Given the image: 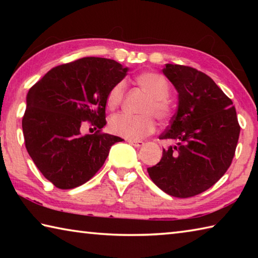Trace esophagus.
I'll return each instance as SVG.
<instances>
[{
	"instance_id": "34e87169",
	"label": "esophagus",
	"mask_w": 258,
	"mask_h": 258,
	"mask_svg": "<svg viewBox=\"0 0 258 258\" xmlns=\"http://www.w3.org/2000/svg\"><path fill=\"white\" fill-rule=\"evenodd\" d=\"M128 143L130 145L134 146L135 148H141L145 146V142L143 141H137V140H128Z\"/></svg>"
}]
</instances>
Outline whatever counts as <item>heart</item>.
I'll use <instances>...</instances> for the list:
<instances>
[{
    "label": "heart",
    "instance_id": "obj_1",
    "mask_svg": "<svg viewBox=\"0 0 258 258\" xmlns=\"http://www.w3.org/2000/svg\"><path fill=\"white\" fill-rule=\"evenodd\" d=\"M135 82L149 94V98L140 109V111L145 113H116L109 120L110 132L127 140H140L154 133L156 124L150 113L159 121H165L171 115V108L167 102L169 85L163 75L157 73H143L135 78ZM124 92V82H118L113 85L107 94V107L111 110L118 107L123 100Z\"/></svg>",
    "mask_w": 258,
    "mask_h": 258
}]
</instances>
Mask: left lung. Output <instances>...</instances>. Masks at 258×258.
Listing matches in <instances>:
<instances>
[{
  "instance_id": "left-lung-1",
  "label": "left lung",
  "mask_w": 258,
  "mask_h": 258,
  "mask_svg": "<svg viewBox=\"0 0 258 258\" xmlns=\"http://www.w3.org/2000/svg\"><path fill=\"white\" fill-rule=\"evenodd\" d=\"M163 73L177 91L178 104L159 139L175 146L163 149L160 161L148 173L167 195L194 197L215 184L232 163L240 134L237 111L206 74L172 63Z\"/></svg>"
}]
</instances>
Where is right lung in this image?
I'll use <instances>...</instances> for the list:
<instances>
[{
    "instance_id": "add662e5",
    "label": "right lung",
    "mask_w": 258,
    "mask_h": 258,
    "mask_svg": "<svg viewBox=\"0 0 258 258\" xmlns=\"http://www.w3.org/2000/svg\"><path fill=\"white\" fill-rule=\"evenodd\" d=\"M128 68L115 60L87 56L47 72L28 91L23 117L25 145L46 180L67 190L84 184L121 140L101 133L106 98ZM84 121L97 132L82 136Z\"/></svg>"
}]
</instances>
